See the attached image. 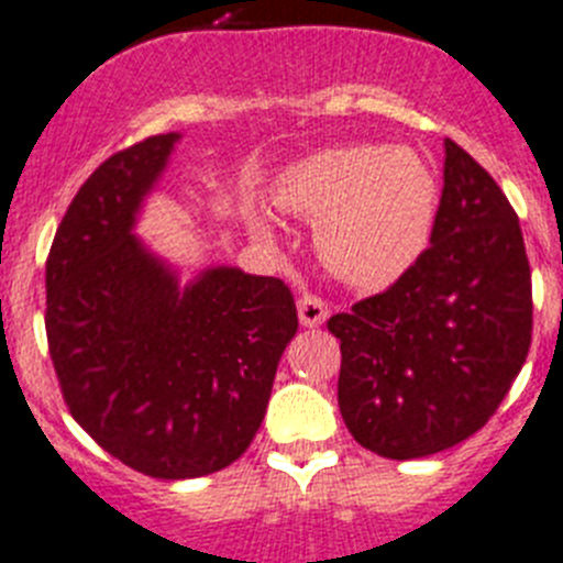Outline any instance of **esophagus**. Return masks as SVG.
<instances>
[{
	"instance_id": "1",
	"label": "esophagus",
	"mask_w": 563,
	"mask_h": 563,
	"mask_svg": "<svg viewBox=\"0 0 563 563\" xmlns=\"http://www.w3.org/2000/svg\"><path fill=\"white\" fill-rule=\"evenodd\" d=\"M297 311H300L302 325L319 328L328 319L331 308H328V302L322 300V297H317V294H302L300 300H297Z\"/></svg>"
}]
</instances>
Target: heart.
I'll return each instance as SVG.
<instances>
[{
  "label": "heart",
  "mask_w": 563,
  "mask_h": 563,
  "mask_svg": "<svg viewBox=\"0 0 563 563\" xmlns=\"http://www.w3.org/2000/svg\"><path fill=\"white\" fill-rule=\"evenodd\" d=\"M277 201L317 224V250L333 275L384 288L427 246L438 181L427 159L404 145H336L291 165Z\"/></svg>",
  "instance_id": "heart-1"
}]
</instances>
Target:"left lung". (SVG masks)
<instances>
[{
  "instance_id": "1",
  "label": "left lung",
  "mask_w": 563,
  "mask_h": 563,
  "mask_svg": "<svg viewBox=\"0 0 563 563\" xmlns=\"http://www.w3.org/2000/svg\"><path fill=\"white\" fill-rule=\"evenodd\" d=\"M429 241L393 286L328 319L342 351L339 412L378 457H429L479 432L533 339L519 216L452 140Z\"/></svg>"
}]
</instances>
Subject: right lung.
Segmentation results:
<instances>
[{"label":"right lung","instance_id":"obj_1","mask_svg":"<svg viewBox=\"0 0 563 563\" xmlns=\"http://www.w3.org/2000/svg\"><path fill=\"white\" fill-rule=\"evenodd\" d=\"M179 134L111 154L80 185L47 255V344L86 434L156 479L205 477L250 449L297 333L277 277L207 269L179 288L131 235Z\"/></svg>","mask_w":563,"mask_h":563}]
</instances>
